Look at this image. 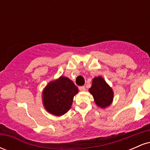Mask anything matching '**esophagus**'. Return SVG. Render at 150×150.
<instances>
[{
    "instance_id": "34e87169",
    "label": "esophagus",
    "mask_w": 150,
    "mask_h": 150,
    "mask_svg": "<svg viewBox=\"0 0 150 150\" xmlns=\"http://www.w3.org/2000/svg\"><path fill=\"white\" fill-rule=\"evenodd\" d=\"M79 89H80V91H85V86H80L79 87Z\"/></svg>"
}]
</instances>
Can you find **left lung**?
Wrapping results in <instances>:
<instances>
[{"mask_svg":"<svg viewBox=\"0 0 150 150\" xmlns=\"http://www.w3.org/2000/svg\"><path fill=\"white\" fill-rule=\"evenodd\" d=\"M89 91L92 94L96 104L101 108L108 106L112 102V89L100 76L93 79L92 87L89 89Z\"/></svg>","mask_w":150,"mask_h":150,"instance_id":"left-lung-1","label":"left lung"}]
</instances>
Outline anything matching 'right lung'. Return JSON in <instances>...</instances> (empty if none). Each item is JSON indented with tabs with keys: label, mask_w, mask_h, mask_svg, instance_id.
Segmentation results:
<instances>
[{
	"label": "right lung",
	"mask_w": 150,
	"mask_h": 150,
	"mask_svg": "<svg viewBox=\"0 0 150 150\" xmlns=\"http://www.w3.org/2000/svg\"><path fill=\"white\" fill-rule=\"evenodd\" d=\"M78 89L70 79L61 77L49 83L43 92V103L49 113L62 116L71 107Z\"/></svg>",
	"instance_id": "right-lung-1"
}]
</instances>
